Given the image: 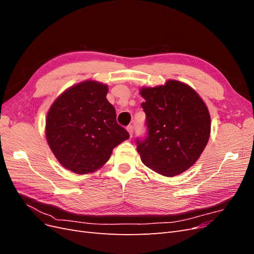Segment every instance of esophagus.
Returning <instances> with one entry per match:
<instances>
[{
  "label": "esophagus",
  "instance_id": "obj_1",
  "mask_svg": "<svg viewBox=\"0 0 254 254\" xmlns=\"http://www.w3.org/2000/svg\"><path fill=\"white\" fill-rule=\"evenodd\" d=\"M127 131L129 132L130 136H132V134H133V126L132 125L127 126Z\"/></svg>",
  "mask_w": 254,
  "mask_h": 254
}]
</instances>
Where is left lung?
<instances>
[{"mask_svg": "<svg viewBox=\"0 0 254 254\" xmlns=\"http://www.w3.org/2000/svg\"><path fill=\"white\" fill-rule=\"evenodd\" d=\"M147 134L136 140L142 162L166 177L179 175L194 165L211 132L209 110L188 84L168 80L164 86L142 88Z\"/></svg>", "mask_w": 254, "mask_h": 254, "instance_id": "left-lung-1", "label": "left lung"}]
</instances>
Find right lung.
I'll return each mask as SVG.
<instances>
[{
    "label": "right lung",
    "mask_w": 254,
    "mask_h": 254,
    "mask_svg": "<svg viewBox=\"0 0 254 254\" xmlns=\"http://www.w3.org/2000/svg\"><path fill=\"white\" fill-rule=\"evenodd\" d=\"M107 93V84L82 81L64 91L48 112L45 135L50 148L59 163L75 174L101 168L113 148L129 139Z\"/></svg>",
    "instance_id": "obj_1"
}]
</instances>
